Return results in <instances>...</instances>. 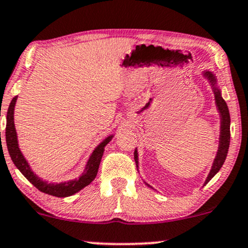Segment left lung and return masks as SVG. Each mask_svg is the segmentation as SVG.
<instances>
[{"instance_id": "left-lung-1", "label": "left lung", "mask_w": 248, "mask_h": 248, "mask_svg": "<svg viewBox=\"0 0 248 248\" xmlns=\"http://www.w3.org/2000/svg\"><path fill=\"white\" fill-rule=\"evenodd\" d=\"M202 75L206 78V79H208L209 82H211V86L213 88V92H214V96H215L216 108H217L218 112H220V117H221V128H220L221 131H220V140H218V150H217V153H216L214 162H213L211 171H209L208 176L205 181V184H203V186H206V184H207L208 182L211 181L216 174H217V171L220 170L221 167L224 164L225 158H227L229 145H230V113H229L227 103H225L224 99L222 98L221 90L216 87L215 75L209 71H203ZM134 156H135V161H136V165H137V162H139V153H137V150H135ZM146 186H150L149 184H146Z\"/></svg>"}]
</instances>
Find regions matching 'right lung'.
<instances>
[{
  "label": "right lung",
  "mask_w": 248,
  "mask_h": 248,
  "mask_svg": "<svg viewBox=\"0 0 248 248\" xmlns=\"http://www.w3.org/2000/svg\"><path fill=\"white\" fill-rule=\"evenodd\" d=\"M17 102V96L12 98V101L9 105L8 113H7V127H5V140H7V146L9 155L11 156V160L14 161L16 167L20 170V173L27 178L31 183L33 184L36 189H39L41 192L48 193L50 196L59 197H70L72 194L79 192L84 186H89L92 182L95 180L97 171H98L99 164H101L103 153H104V147L109 143L113 135L106 137L98 146L93 150L92 155L89 156L86 168H84L82 175L79 178L71 180L67 182H62V183H48V182L42 181L40 177H37L36 174L31 169L30 165L25 159V156L21 153L19 146H18L17 133H16L14 113H15V105Z\"/></svg>",
  "instance_id": "1"
}]
</instances>
